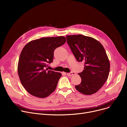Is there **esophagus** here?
<instances>
[{
	"mask_svg": "<svg viewBox=\"0 0 127 127\" xmlns=\"http://www.w3.org/2000/svg\"><path fill=\"white\" fill-rule=\"evenodd\" d=\"M75 74H76V73L75 72H73V71L69 72V73H67V74H66V75L68 76H72L73 75H75Z\"/></svg>",
	"mask_w": 127,
	"mask_h": 127,
	"instance_id": "obj_1",
	"label": "esophagus"
}]
</instances>
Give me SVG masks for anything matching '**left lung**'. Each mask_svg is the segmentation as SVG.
<instances>
[{
    "label": "left lung",
    "instance_id": "left-lung-1",
    "mask_svg": "<svg viewBox=\"0 0 127 127\" xmlns=\"http://www.w3.org/2000/svg\"><path fill=\"white\" fill-rule=\"evenodd\" d=\"M66 37L76 60L84 62V69L78 74L81 82L75 88L84 95L94 94L106 82L110 71V62L104 47L91 37L78 34Z\"/></svg>",
    "mask_w": 127,
    "mask_h": 127
}]
</instances>
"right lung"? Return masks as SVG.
<instances>
[{"label": "right lung", "instance_id": "1", "mask_svg": "<svg viewBox=\"0 0 127 127\" xmlns=\"http://www.w3.org/2000/svg\"><path fill=\"white\" fill-rule=\"evenodd\" d=\"M66 42L65 37H43L28 43L23 49L18 63L21 83L31 95L48 96L56 90L61 73L48 70L53 62L55 50Z\"/></svg>", "mask_w": 127, "mask_h": 127}]
</instances>
